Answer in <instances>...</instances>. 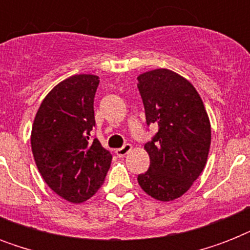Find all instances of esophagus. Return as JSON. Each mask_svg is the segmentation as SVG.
<instances>
[{"instance_id":"obj_1","label":"esophagus","mask_w":250,"mask_h":250,"mask_svg":"<svg viewBox=\"0 0 250 250\" xmlns=\"http://www.w3.org/2000/svg\"><path fill=\"white\" fill-rule=\"evenodd\" d=\"M131 150H132V145L125 144V146H122V148L117 149V150H115V154H117L118 157H125V154H128Z\"/></svg>"}]
</instances>
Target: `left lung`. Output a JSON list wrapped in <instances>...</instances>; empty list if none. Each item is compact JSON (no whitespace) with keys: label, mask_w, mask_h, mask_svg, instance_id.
Here are the masks:
<instances>
[{"label":"left lung","mask_w":250,"mask_h":250,"mask_svg":"<svg viewBox=\"0 0 250 250\" xmlns=\"http://www.w3.org/2000/svg\"><path fill=\"white\" fill-rule=\"evenodd\" d=\"M137 82L146 123L158 125L144 146L150 166L137 182L153 198L172 201L205 167L211 143L209 117L196 88L176 72L157 68L137 76Z\"/></svg>","instance_id":"obj_1"}]
</instances>
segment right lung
<instances>
[{
	"label": "right lung",
	"mask_w": 250,
	"mask_h": 250,
	"mask_svg": "<svg viewBox=\"0 0 250 250\" xmlns=\"http://www.w3.org/2000/svg\"><path fill=\"white\" fill-rule=\"evenodd\" d=\"M98 76H70L42 100L33 121L31 146L45 183L72 204L90 198L105 182L111 154L90 137Z\"/></svg>",
	"instance_id": "1"
}]
</instances>
